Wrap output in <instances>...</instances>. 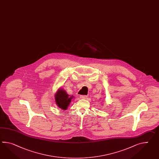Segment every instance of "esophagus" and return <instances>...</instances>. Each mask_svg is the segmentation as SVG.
Wrapping results in <instances>:
<instances>
[{
    "mask_svg": "<svg viewBox=\"0 0 159 159\" xmlns=\"http://www.w3.org/2000/svg\"><path fill=\"white\" fill-rule=\"evenodd\" d=\"M80 98L81 99H87V95H80Z\"/></svg>",
    "mask_w": 159,
    "mask_h": 159,
    "instance_id": "34e87169",
    "label": "esophagus"
}]
</instances>
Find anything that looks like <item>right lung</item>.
I'll return each instance as SVG.
<instances>
[{"label": "right lung", "instance_id": "add662e5", "mask_svg": "<svg viewBox=\"0 0 159 159\" xmlns=\"http://www.w3.org/2000/svg\"><path fill=\"white\" fill-rule=\"evenodd\" d=\"M73 98V95L70 97L62 88L58 89L54 95L56 104L58 107L64 110L67 109Z\"/></svg>", "mask_w": 159, "mask_h": 159}]
</instances>
